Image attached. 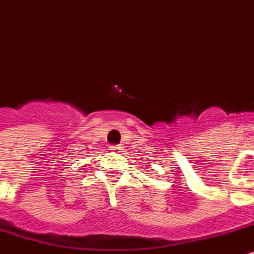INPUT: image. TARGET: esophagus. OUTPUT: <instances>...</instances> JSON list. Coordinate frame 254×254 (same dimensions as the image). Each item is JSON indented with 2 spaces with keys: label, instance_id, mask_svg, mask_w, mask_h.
Here are the masks:
<instances>
[{
  "label": "esophagus",
  "instance_id": "obj_1",
  "mask_svg": "<svg viewBox=\"0 0 254 254\" xmlns=\"http://www.w3.org/2000/svg\"><path fill=\"white\" fill-rule=\"evenodd\" d=\"M111 150L117 151V152H123L124 146H121V144H119V146H112V147H111Z\"/></svg>",
  "mask_w": 254,
  "mask_h": 254
}]
</instances>
